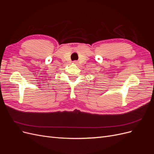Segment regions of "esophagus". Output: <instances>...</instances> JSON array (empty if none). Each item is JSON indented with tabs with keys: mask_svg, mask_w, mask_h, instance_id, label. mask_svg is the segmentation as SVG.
I'll return each instance as SVG.
<instances>
[{
	"mask_svg": "<svg viewBox=\"0 0 154 154\" xmlns=\"http://www.w3.org/2000/svg\"><path fill=\"white\" fill-rule=\"evenodd\" d=\"M73 63H75V64H77V63H78V61H76V60H75V61L73 62Z\"/></svg>",
	"mask_w": 154,
	"mask_h": 154,
	"instance_id": "1",
	"label": "esophagus"
}]
</instances>
